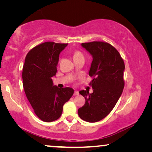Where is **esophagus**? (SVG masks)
<instances>
[{"label":"esophagus","instance_id":"obj_1","mask_svg":"<svg viewBox=\"0 0 152 152\" xmlns=\"http://www.w3.org/2000/svg\"><path fill=\"white\" fill-rule=\"evenodd\" d=\"M74 96H78V95H79V92L77 91H75L74 92Z\"/></svg>","mask_w":152,"mask_h":152}]
</instances>
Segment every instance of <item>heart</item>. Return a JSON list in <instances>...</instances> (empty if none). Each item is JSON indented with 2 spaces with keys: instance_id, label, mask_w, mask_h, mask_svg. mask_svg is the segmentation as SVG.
<instances>
[{
  "instance_id": "b5f03b06",
  "label": "heart",
  "mask_w": 152,
  "mask_h": 152,
  "mask_svg": "<svg viewBox=\"0 0 152 152\" xmlns=\"http://www.w3.org/2000/svg\"><path fill=\"white\" fill-rule=\"evenodd\" d=\"M74 58H78V57H80V56H83L82 55V53L80 52V51H76L74 53Z\"/></svg>"
}]
</instances>
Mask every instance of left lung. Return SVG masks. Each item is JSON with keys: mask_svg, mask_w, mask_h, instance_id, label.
Here are the masks:
<instances>
[{"mask_svg": "<svg viewBox=\"0 0 152 152\" xmlns=\"http://www.w3.org/2000/svg\"><path fill=\"white\" fill-rule=\"evenodd\" d=\"M81 45L93 58L88 73L93 77L90 83L93 92H79L86 102L78 113L82 120L94 123L109 114L121 95L125 86V64L119 51L109 43L92 42Z\"/></svg>", "mask_w": 152, "mask_h": 152, "instance_id": "left-lung-1", "label": "left lung"}]
</instances>
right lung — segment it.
Returning a JSON list of instances; mask_svg holds the SVG:
<instances>
[{"mask_svg":"<svg viewBox=\"0 0 152 152\" xmlns=\"http://www.w3.org/2000/svg\"><path fill=\"white\" fill-rule=\"evenodd\" d=\"M67 45L47 42L31 49L25 57L22 72L24 91L35 115L43 121L59 119L64 104L74 94L73 88H59L52 81L59 56Z\"/></svg>","mask_w":152,"mask_h":152,"instance_id":"right-lung-1","label":"right lung"}]
</instances>
